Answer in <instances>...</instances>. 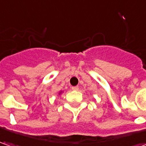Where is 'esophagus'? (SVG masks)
Segmentation results:
<instances>
[{
	"label": "esophagus",
	"mask_w": 146,
	"mask_h": 146,
	"mask_svg": "<svg viewBox=\"0 0 146 146\" xmlns=\"http://www.w3.org/2000/svg\"><path fill=\"white\" fill-rule=\"evenodd\" d=\"M71 89H72V90H73V91H77V90H79V87H78V86H73Z\"/></svg>",
	"instance_id": "obj_1"
}]
</instances>
